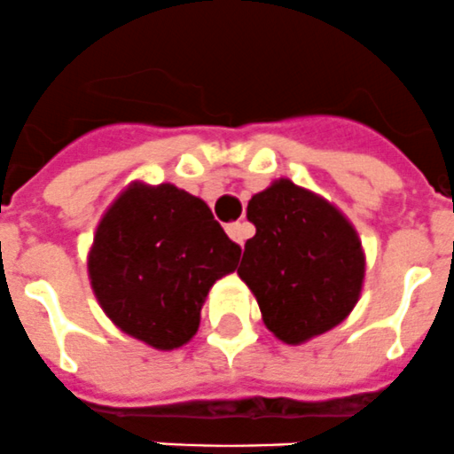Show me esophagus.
Masks as SVG:
<instances>
[{
    "instance_id": "obj_1",
    "label": "esophagus",
    "mask_w": 454,
    "mask_h": 454,
    "mask_svg": "<svg viewBox=\"0 0 454 454\" xmlns=\"http://www.w3.org/2000/svg\"><path fill=\"white\" fill-rule=\"evenodd\" d=\"M226 232L231 235V239H235L239 247H244V242H247L248 237H251L253 231H251V223L232 222V223H228V226H226Z\"/></svg>"
}]
</instances>
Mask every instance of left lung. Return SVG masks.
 <instances>
[{"label":"left lung","instance_id":"8db88e82","mask_svg":"<svg viewBox=\"0 0 454 454\" xmlns=\"http://www.w3.org/2000/svg\"><path fill=\"white\" fill-rule=\"evenodd\" d=\"M247 217L255 235L244 244L237 273L255 296L264 325L296 346L341 324L357 305L366 269L344 212L280 178L253 194Z\"/></svg>","mask_w":454,"mask_h":454}]
</instances>
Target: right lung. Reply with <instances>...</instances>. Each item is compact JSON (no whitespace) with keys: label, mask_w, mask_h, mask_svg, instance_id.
<instances>
[{"label":"right lung","mask_w":454,"mask_h":454,"mask_svg":"<svg viewBox=\"0 0 454 454\" xmlns=\"http://www.w3.org/2000/svg\"><path fill=\"white\" fill-rule=\"evenodd\" d=\"M242 248L199 197L171 183H130L104 212L88 253L92 292L106 317L158 350L187 344L219 278Z\"/></svg>","instance_id":"add662e5"}]
</instances>
